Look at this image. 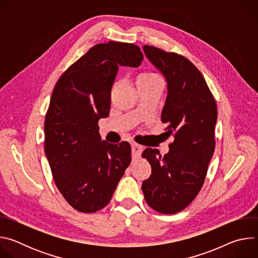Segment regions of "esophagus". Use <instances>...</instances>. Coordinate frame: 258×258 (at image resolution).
<instances>
[{
    "label": "esophagus",
    "mask_w": 258,
    "mask_h": 258,
    "mask_svg": "<svg viewBox=\"0 0 258 258\" xmlns=\"http://www.w3.org/2000/svg\"><path fill=\"white\" fill-rule=\"evenodd\" d=\"M144 150V147L139 144H132V155L133 157H140Z\"/></svg>",
    "instance_id": "esophagus-1"
}]
</instances>
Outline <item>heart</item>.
<instances>
[{
    "label": "heart",
    "instance_id": "b5f03b06",
    "mask_svg": "<svg viewBox=\"0 0 258 258\" xmlns=\"http://www.w3.org/2000/svg\"><path fill=\"white\" fill-rule=\"evenodd\" d=\"M155 80H160V78L156 75V73H153V72L144 73V75L140 76L138 79V81H155Z\"/></svg>",
    "mask_w": 258,
    "mask_h": 258
}]
</instances>
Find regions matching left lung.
Returning <instances> with one entry per match:
<instances>
[{"instance_id": "1", "label": "left lung", "mask_w": 258, "mask_h": 258, "mask_svg": "<svg viewBox=\"0 0 258 258\" xmlns=\"http://www.w3.org/2000/svg\"><path fill=\"white\" fill-rule=\"evenodd\" d=\"M143 50L167 82L161 121L173 135L169 151L147 148L143 158L152 173L142 183L144 198L155 211L172 214L185 209L200 192L215 148V100L198 68L186 57L145 45Z\"/></svg>"}]
</instances>
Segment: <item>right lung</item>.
I'll list each match as a JSON object with an SVG mask.
<instances>
[{
	"instance_id": "add662e5",
	"label": "right lung",
	"mask_w": 258,
	"mask_h": 258,
	"mask_svg": "<svg viewBox=\"0 0 258 258\" xmlns=\"http://www.w3.org/2000/svg\"><path fill=\"white\" fill-rule=\"evenodd\" d=\"M143 58L134 44H98L55 85L45 118V153L58 190L78 211L105 207L131 163V145L102 141L98 121L109 115L118 66L138 67Z\"/></svg>"
}]
</instances>
